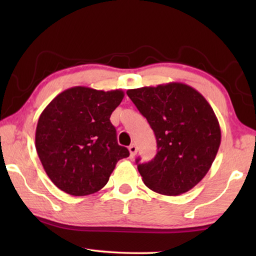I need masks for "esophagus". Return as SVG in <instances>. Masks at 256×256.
<instances>
[{"label": "esophagus", "mask_w": 256, "mask_h": 256, "mask_svg": "<svg viewBox=\"0 0 256 256\" xmlns=\"http://www.w3.org/2000/svg\"><path fill=\"white\" fill-rule=\"evenodd\" d=\"M128 151H130V154H131V157H134V156H136V152H138V146H136V144H132L131 146H128Z\"/></svg>", "instance_id": "esophagus-1"}]
</instances>
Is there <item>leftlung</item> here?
Segmentation results:
<instances>
[{
  "label": "left lung",
  "mask_w": 256,
  "mask_h": 256,
  "mask_svg": "<svg viewBox=\"0 0 256 256\" xmlns=\"http://www.w3.org/2000/svg\"><path fill=\"white\" fill-rule=\"evenodd\" d=\"M128 96L157 140V154L140 164L144 184L164 196L193 188L209 172L222 142L218 118L202 94L185 84L130 89Z\"/></svg>",
  "instance_id": "1"
}]
</instances>
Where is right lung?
I'll return each mask as SVG.
<instances>
[{
	"mask_svg": "<svg viewBox=\"0 0 256 256\" xmlns=\"http://www.w3.org/2000/svg\"><path fill=\"white\" fill-rule=\"evenodd\" d=\"M122 90L73 86L58 94L40 116L34 144L50 180L70 196L96 193L107 184L118 160L130 156L120 146L110 115Z\"/></svg>",
	"mask_w": 256,
	"mask_h": 256,
	"instance_id": "right-lung-1",
	"label": "right lung"
}]
</instances>
